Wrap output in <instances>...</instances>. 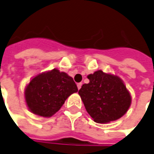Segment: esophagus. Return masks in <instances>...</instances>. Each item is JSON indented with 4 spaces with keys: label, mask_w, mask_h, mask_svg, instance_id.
<instances>
[{
    "label": "esophagus",
    "mask_w": 154,
    "mask_h": 154,
    "mask_svg": "<svg viewBox=\"0 0 154 154\" xmlns=\"http://www.w3.org/2000/svg\"><path fill=\"white\" fill-rule=\"evenodd\" d=\"M77 89H80L81 88H82V83H77Z\"/></svg>",
    "instance_id": "1"
}]
</instances>
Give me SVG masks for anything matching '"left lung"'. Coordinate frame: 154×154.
I'll use <instances>...</instances> for the list:
<instances>
[{
    "instance_id": "1",
    "label": "left lung",
    "mask_w": 154,
    "mask_h": 154,
    "mask_svg": "<svg viewBox=\"0 0 154 154\" xmlns=\"http://www.w3.org/2000/svg\"><path fill=\"white\" fill-rule=\"evenodd\" d=\"M87 77L89 82L82 85L78 94L94 122L109 123L126 113L132 97L118 76L97 70Z\"/></svg>"
}]
</instances>
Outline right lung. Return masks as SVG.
Segmentation results:
<instances>
[{
	"label": "right lung",
	"mask_w": 154,
	"mask_h": 154,
	"mask_svg": "<svg viewBox=\"0 0 154 154\" xmlns=\"http://www.w3.org/2000/svg\"><path fill=\"white\" fill-rule=\"evenodd\" d=\"M78 91L72 77L57 69L41 72L25 89V100L30 112L50 117L60 109L71 94Z\"/></svg>",
	"instance_id": "obj_1"
}]
</instances>
